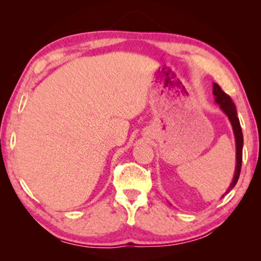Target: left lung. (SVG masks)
<instances>
[{
    "instance_id": "left-lung-1",
    "label": "left lung",
    "mask_w": 261,
    "mask_h": 261,
    "mask_svg": "<svg viewBox=\"0 0 261 261\" xmlns=\"http://www.w3.org/2000/svg\"><path fill=\"white\" fill-rule=\"evenodd\" d=\"M213 93L215 95V101L220 105L221 109L226 113L229 120L231 122L233 134H235L236 138V171H235V177L232 179V183L230 184V188L228 189L227 193L235 187L238 178H240L241 174V168H242V156H243V134H242V127L240 124V120L237 117V112L235 103L232 102L230 96L227 93H224L218 84H213Z\"/></svg>"
}]
</instances>
